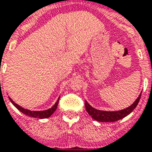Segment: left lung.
<instances>
[{"instance_id": "left-lung-1", "label": "left lung", "mask_w": 152, "mask_h": 152, "mask_svg": "<svg viewBox=\"0 0 152 152\" xmlns=\"http://www.w3.org/2000/svg\"><path fill=\"white\" fill-rule=\"evenodd\" d=\"M141 93L140 94L138 97L136 99V100L130 107L121 110H117V111H105V110H96L91 107L88 104L87 101H85V107H86L87 113L91 116L93 119L100 122H115L125 117L126 116H127L133 111L139 103V100L141 99Z\"/></svg>"}]
</instances>
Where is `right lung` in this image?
Returning a JSON list of instances; mask_svg holds the SVG:
<instances>
[{
  "label": "right lung",
  "instance_id": "1",
  "mask_svg": "<svg viewBox=\"0 0 152 152\" xmlns=\"http://www.w3.org/2000/svg\"><path fill=\"white\" fill-rule=\"evenodd\" d=\"M9 100H11V102L12 103V104L15 106V107L17 108L18 110H20L21 113L25 114V115H28L29 116V117H35V118L43 119V118H48V117H49L52 115V113L56 111V110L57 109V106H58V101H59V97L58 98V100L56 102V104L52 106V107L49 108V109L48 110H42V111H32V110H30L25 109V108L21 107V106H19L18 104H17L16 103H15L13 100H11V98L9 97Z\"/></svg>",
  "mask_w": 152,
  "mask_h": 152
}]
</instances>
